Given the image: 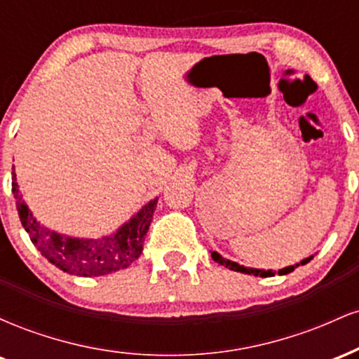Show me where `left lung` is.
<instances>
[{
  "label": "left lung",
  "mask_w": 359,
  "mask_h": 359,
  "mask_svg": "<svg viewBox=\"0 0 359 359\" xmlns=\"http://www.w3.org/2000/svg\"><path fill=\"white\" fill-rule=\"evenodd\" d=\"M211 257H212L214 262L219 263V265L226 266V269H229V270L241 271V273L255 275V277H273V275H275V271H271V270H258V269H248V266H243V265H240V263L231 262V259L222 258L219 253H216V251H212ZM311 259H312V257H309V258H306V259H302V262H300V263H295V265L285 266V269L278 270V275H287V273H290V271H294L295 269H297V266H300V265H306V263L311 262Z\"/></svg>",
  "instance_id": "left-lung-1"
}]
</instances>
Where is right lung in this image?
<instances>
[{"label": "right lung", "mask_w": 359, "mask_h": 359, "mask_svg": "<svg viewBox=\"0 0 359 359\" xmlns=\"http://www.w3.org/2000/svg\"><path fill=\"white\" fill-rule=\"evenodd\" d=\"M11 179H13L11 192L16 199V209H18L25 231L28 233L36 250L52 265L65 273L77 275V277H100V275L128 269L142 255L143 241H145L150 222L154 219L158 199L143 205L130 221L125 222L111 236H104L101 240H82V238L64 236V234L43 228L22 199L15 172Z\"/></svg>", "instance_id": "obj_1"}]
</instances>
